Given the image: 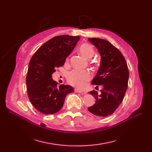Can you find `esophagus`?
<instances>
[{"instance_id": "esophagus-1", "label": "esophagus", "mask_w": 152, "mask_h": 152, "mask_svg": "<svg viewBox=\"0 0 152 152\" xmlns=\"http://www.w3.org/2000/svg\"><path fill=\"white\" fill-rule=\"evenodd\" d=\"M75 92H76V93H82V94H86V92H84V91H81V90H79V89H75Z\"/></svg>"}]
</instances>
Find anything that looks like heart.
Segmentation results:
<instances>
[{"mask_svg":"<svg viewBox=\"0 0 152 152\" xmlns=\"http://www.w3.org/2000/svg\"><path fill=\"white\" fill-rule=\"evenodd\" d=\"M79 52L86 59H90L94 56V50L88 43L82 44L79 48ZM90 73L87 70H73L67 75V80L71 85L78 88H83L90 79Z\"/></svg>","mask_w":152,"mask_h":152,"instance_id":"obj_1","label":"heart"}]
</instances>
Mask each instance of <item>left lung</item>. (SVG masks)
<instances>
[{"mask_svg":"<svg viewBox=\"0 0 152 152\" xmlns=\"http://www.w3.org/2000/svg\"><path fill=\"white\" fill-rule=\"evenodd\" d=\"M88 40L101 56L100 66L92 84L102 85L103 88L100 90V94L94 90L89 92L95 98L96 103L87 109L94 115L107 117L115 111L125 96L129 80L128 68L120 50L108 41L98 38Z\"/></svg>","mask_w":152,"mask_h":152,"instance_id":"obj_1","label":"left lung"}]
</instances>
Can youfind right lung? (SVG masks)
Returning <instances> with one entry per match:
<instances>
[{"mask_svg": "<svg viewBox=\"0 0 152 152\" xmlns=\"http://www.w3.org/2000/svg\"><path fill=\"white\" fill-rule=\"evenodd\" d=\"M80 37L59 35L47 41L31 57L26 83L31 103L40 113L53 114L63 107L66 96L73 92L69 85L58 86L52 79L55 68L61 66Z\"/></svg>", "mask_w": 152, "mask_h": 152, "instance_id": "obj_1", "label": "right lung"}]
</instances>
